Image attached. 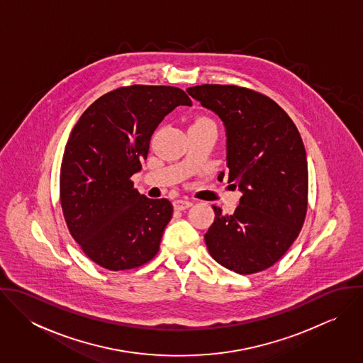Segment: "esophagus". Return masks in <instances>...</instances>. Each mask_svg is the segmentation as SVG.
Segmentation results:
<instances>
[{"label":"esophagus","instance_id":"esophagus-1","mask_svg":"<svg viewBox=\"0 0 363 363\" xmlns=\"http://www.w3.org/2000/svg\"><path fill=\"white\" fill-rule=\"evenodd\" d=\"M191 206H193V203H191V201H187V200H176V201L173 203V207H174V209H177V211L187 209V208H190Z\"/></svg>","mask_w":363,"mask_h":363}]
</instances>
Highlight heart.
<instances>
[{"label":"heart","mask_w":363,"mask_h":363,"mask_svg":"<svg viewBox=\"0 0 363 363\" xmlns=\"http://www.w3.org/2000/svg\"><path fill=\"white\" fill-rule=\"evenodd\" d=\"M197 121H203V120H197Z\"/></svg>","instance_id":"1"}]
</instances>
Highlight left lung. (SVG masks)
<instances>
[{"instance_id": "1", "label": "left lung", "mask_w": 363, "mask_h": 363, "mask_svg": "<svg viewBox=\"0 0 363 363\" xmlns=\"http://www.w3.org/2000/svg\"><path fill=\"white\" fill-rule=\"evenodd\" d=\"M187 94L223 123L228 183L242 193L232 215L212 206L208 252L238 274L267 269L286 253L305 222L308 160L301 134L278 104L255 91L201 85Z\"/></svg>"}]
</instances>
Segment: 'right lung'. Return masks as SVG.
I'll list each match as a JSON object with an SVG mask.
<instances>
[{"label":"right lung","instance_id":"obj_1","mask_svg":"<svg viewBox=\"0 0 363 363\" xmlns=\"http://www.w3.org/2000/svg\"><path fill=\"white\" fill-rule=\"evenodd\" d=\"M177 106H191L179 88L133 85L99 98L72 128L61 162V207L75 242L106 269L140 267L159 250L173 207L140 194L130 177Z\"/></svg>","mask_w":363,"mask_h":363}]
</instances>
